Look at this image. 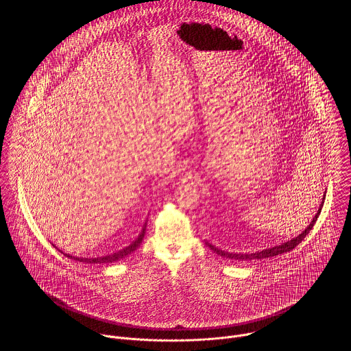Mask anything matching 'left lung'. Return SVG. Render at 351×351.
Here are the masks:
<instances>
[{
	"label": "left lung",
	"instance_id": "1",
	"mask_svg": "<svg viewBox=\"0 0 351 351\" xmlns=\"http://www.w3.org/2000/svg\"><path fill=\"white\" fill-rule=\"evenodd\" d=\"M324 200H325V197L322 199V204L319 205V209H318L316 216L312 219V222L309 223V226H308L302 233L299 234L296 238H293V239H291V241H288V242H284V243L279 245V246H274V247L266 249V250L255 251V252H251V254L250 252H246V254H241V252H239V254H238V252H229V251L221 250V249L215 247L212 243H208V242H205V245H208L210 250L215 251L216 254L223 256V258H229V259H234V261H242V262H249V261H254V259H266V258H271V256H275V255H279V254H284V252L293 250V249L300 243L301 241L306 237V234L311 232V229L313 228V225L316 223L318 216H319V213H321L322 205H324Z\"/></svg>",
	"mask_w": 351,
	"mask_h": 351
}]
</instances>
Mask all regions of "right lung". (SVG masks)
Instances as JSON below:
<instances>
[{
  "label": "right lung",
  "mask_w": 351,
  "mask_h": 351,
  "mask_svg": "<svg viewBox=\"0 0 351 351\" xmlns=\"http://www.w3.org/2000/svg\"><path fill=\"white\" fill-rule=\"evenodd\" d=\"M145 233H146V223L143 225L142 232L138 235V238L134 241L133 243H130L128 247L117 251V252H113V254H110V255L99 256V258H77V256H72V255H69V254H64V255L68 256V258H71V259H73V261H79V262H83V263H90V265H93V263H112V262H116V261H119V259L125 258L126 255L132 254L134 250H136V249L139 247V245L142 243V241H143Z\"/></svg>",
  "instance_id": "1"
}]
</instances>
